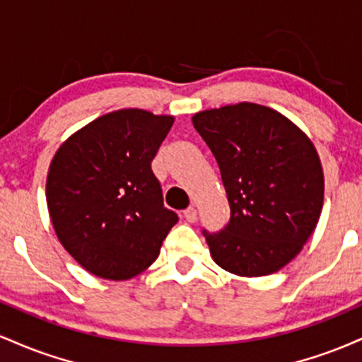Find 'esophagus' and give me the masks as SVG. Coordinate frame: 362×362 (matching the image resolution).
<instances>
[{
	"label": "esophagus",
	"instance_id": "34e87169",
	"mask_svg": "<svg viewBox=\"0 0 362 362\" xmlns=\"http://www.w3.org/2000/svg\"><path fill=\"white\" fill-rule=\"evenodd\" d=\"M184 218H185V221H189V223H194L195 219H197V209H195L194 206L187 207V209L184 211Z\"/></svg>",
	"mask_w": 362,
	"mask_h": 362
}]
</instances>
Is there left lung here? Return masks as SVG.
I'll use <instances>...</instances> for the list:
<instances>
[{"instance_id":"8db88e82","label":"left lung","mask_w":362,"mask_h":362,"mask_svg":"<svg viewBox=\"0 0 362 362\" xmlns=\"http://www.w3.org/2000/svg\"><path fill=\"white\" fill-rule=\"evenodd\" d=\"M192 124L218 161L230 202L226 226L202 230L214 262L236 276L277 272L301 252L322 213L313 143L279 112L248 102L199 112Z\"/></svg>"}]
</instances>
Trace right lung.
Masks as SVG:
<instances>
[{
  "label": "right lung",
  "instance_id": "add662e5",
  "mask_svg": "<svg viewBox=\"0 0 362 362\" xmlns=\"http://www.w3.org/2000/svg\"><path fill=\"white\" fill-rule=\"evenodd\" d=\"M173 117L124 109L95 119L57 149L47 207L57 238L83 269L126 281L146 271L178 216L151 170Z\"/></svg>",
  "mask_w": 362,
  "mask_h": 362
}]
</instances>
